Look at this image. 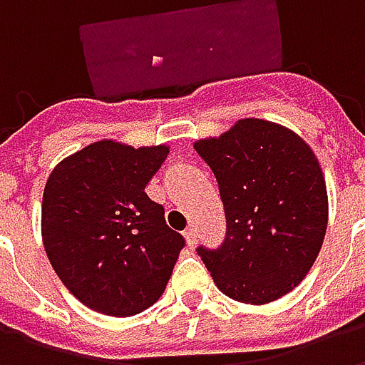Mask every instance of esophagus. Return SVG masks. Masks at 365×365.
Returning <instances> with one entry per match:
<instances>
[{"label":"esophagus","instance_id":"34e87169","mask_svg":"<svg viewBox=\"0 0 365 365\" xmlns=\"http://www.w3.org/2000/svg\"><path fill=\"white\" fill-rule=\"evenodd\" d=\"M183 237H185V242H187V246H190V248H193V246H195V238H197V230H195V227H190V229L183 232Z\"/></svg>","mask_w":365,"mask_h":365}]
</instances>
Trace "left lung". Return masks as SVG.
I'll use <instances>...</instances> for the list:
<instances>
[{
  "mask_svg": "<svg viewBox=\"0 0 365 365\" xmlns=\"http://www.w3.org/2000/svg\"><path fill=\"white\" fill-rule=\"evenodd\" d=\"M193 148L219 182L227 238L199 248L215 285L246 305L295 289L313 268L329 225V195L313 148L291 128L238 119Z\"/></svg>",
  "mask_w": 365,
  "mask_h": 365,
  "instance_id": "left-lung-1",
  "label": "left lung"
}]
</instances>
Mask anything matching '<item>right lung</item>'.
Masks as SVG:
<instances>
[{"instance_id":"add662e5","label":"right lung","mask_w":365,"mask_h":365,"mask_svg":"<svg viewBox=\"0 0 365 365\" xmlns=\"http://www.w3.org/2000/svg\"><path fill=\"white\" fill-rule=\"evenodd\" d=\"M168 154V144L103 138L60 160L46 180L44 250L60 282L96 313H143L172 277L183 238L144 193Z\"/></svg>"}]
</instances>
